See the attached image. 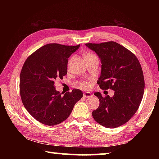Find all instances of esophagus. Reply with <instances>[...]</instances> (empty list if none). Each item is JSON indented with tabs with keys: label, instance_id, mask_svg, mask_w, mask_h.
I'll return each mask as SVG.
<instances>
[{
	"label": "esophagus",
	"instance_id": "obj_1",
	"mask_svg": "<svg viewBox=\"0 0 159 159\" xmlns=\"http://www.w3.org/2000/svg\"><path fill=\"white\" fill-rule=\"evenodd\" d=\"M91 96H92V94L89 92H85L83 93V97L84 98H90Z\"/></svg>",
	"mask_w": 159,
	"mask_h": 159
}]
</instances>
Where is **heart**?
I'll list each match as a JSON object with an SVG mask.
<instances>
[{"instance_id":"b5f03b06","label":"heart","mask_w":159,"mask_h":159,"mask_svg":"<svg viewBox=\"0 0 159 159\" xmlns=\"http://www.w3.org/2000/svg\"><path fill=\"white\" fill-rule=\"evenodd\" d=\"M90 55H93V54L89 53V54H88L85 57H87V56H90ZM76 85L77 86V87H79L80 88H83V89L88 90V89H89L90 87V83L89 81H86V80H84V81H80L79 83H76Z\"/></svg>"}]
</instances>
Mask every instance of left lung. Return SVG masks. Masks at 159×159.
Listing matches in <instances>:
<instances>
[{
	"label": "left lung",
	"instance_id": "8db88e82",
	"mask_svg": "<svg viewBox=\"0 0 159 159\" xmlns=\"http://www.w3.org/2000/svg\"><path fill=\"white\" fill-rule=\"evenodd\" d=\"M85 45L100 58L99 88L114 90L112 98L102 97L99 92L94 93L99 106L93 111V116L106 128L119 127L133 116L143 98L144 79L140 63L133 52L114 41Z\"/></svg>",
	"mask_w": 159,
	"mask_h": 159
}]
</instances>
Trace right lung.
I'll return each instance as SVG.
<instances>
[{
    "instance_id": "right-lung-1",
    "label": "right lung",
    "mask_w": 159,
    "mask_h": 159,
    "mask_svg": "<svg viewBox=\"0 0 159 159\" xmlns=\"http://www.w3.org/2000/svg\"><path fill=\"white\" fill-rule=\"evenodd\" d=\"M80 47L50 43L40 48L26 59L20 76L21 101L38 121L55 125L69 116L83 97L79 89L64 95L55 90V81L67 74L68 58Z\"/></svg>"
}]
</instances>
